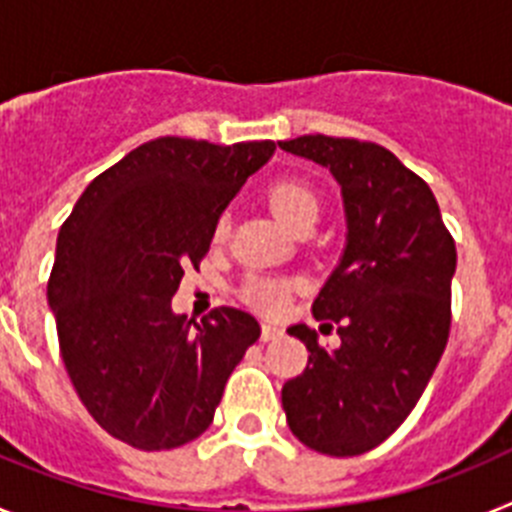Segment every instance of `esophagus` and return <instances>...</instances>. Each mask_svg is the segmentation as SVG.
<instances>
[{
  "mask_svg": "<svg viewBox=\"0 0 512 512\" xmlns=\"http://www.w3.org/2000/svg\"><path fill=\"white\" fill-rule=\"evenodd\" d=\"M279 336H282V328H279V325H271V323L261 325V341H274V338Z\"/></svg>",
  "mask_w": 512,
  "mask_h": 512,
  "instance_id": "34e87169",
  "label": "esophagus"
}]
</instances>
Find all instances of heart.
Segmentation results:
<instances>
[{
  "instance_id": "obj_1",
  "label": "heart",
  "mask_w": 512,
  "mask_h": 512,
  "mask_svg": "<svg viewBox=\"0 0 512 512\" xmlns=\"http://www.w3.org/2000/svg\"><path fill=\"white\" fill-rule=\"evenodd\" d=\"M266 200L274 215L282 220L287 228H300L302 223H315L320 212L318 192L297 176H282L277 182H271L266 189ZM228 235V217L220 215L212 228V238L217 243L225 241ZM292 295V282L277 277H251L243 284V300L253 310L264 312V315H282L289 305Z\"/></svg>"
}]
</instances>
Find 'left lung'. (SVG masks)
Listing matches in <instances>:
<instances>
[{"instance_id":"obj_1","label":"left lung","mask_w":512,"mask_h":512,"mask_svg":"<svg viewBox=\"0 0 512 512\" xmlns=\"http://www.w3.org/2000/svg\"><path fill=\"white\" fill-rule=\"evenodd\" d=\"M279 148L325 166L341 184L346 248L312 302L338 325L328 351L307 325L305 372L282 387L287 423L305 446L359 456L390 438L431 382L449 341L456 246L431 187L377 143L330 135Z\"/></svg>"}]
</instances>
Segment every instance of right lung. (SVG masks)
<instances>
[{"instance_id": "add662e5", "label": "right lung", "mask_w": 512, "mask_h": 512, "mask_svg": "<svg viewBox=\"0 0 512 512\" xmlns=\"http://www.w3.org/2000/svg\"><path fill=\"white\" fill-rule=\"evenodd\" d=\"M274 140L215 146L148 140L94 179L61 225L48 305L84 408L135 449H176L210 428L259 320L217 307L202 323L171 310L187 266Z\"/></svg>"}]
</instances>
